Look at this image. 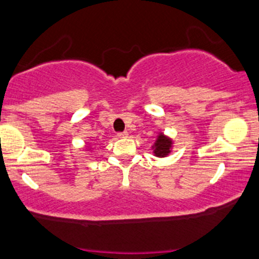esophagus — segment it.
<instances>
[{"mask_svg": "<svg viewBox=\"0 0 259 259\" xmlns=\"http://www.w3.org/2000/svg\"><path fill=\"white\" fill-rule=\"evenodd\" d=\"M117 138H126L127 137V132H121V133H117Z\"/></svg>", "mask_w": 259, "mask_h": 259, "instance_id": "1", "label": "esophagus"}]
</instances>
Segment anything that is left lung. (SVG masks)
Listing matches in <instances>:
<instances>
[{
    "mask_svg": "<svg viewBox=\"0 0 259 259\" xmlns=\"http://www.w3.org/2000/svg\"><path fill=\"white\" fill-rule=\"evenodd\" d=\"M170 148H171V140L168 139L166 137H164L163 134H160L156 139L155 144H154V154L156 156H166L169 153H170Z\"/></svg>",
    "mask_w": 259,
    "mask_h": 259,
    "instance_id": "obj_1",
    "label": "left lung"
}]
</instances>
